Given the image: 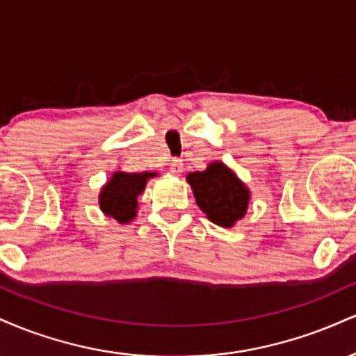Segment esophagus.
I'll use <instances>...</instances> for the list:
<instances>
[{
  "label": "esophagus",
  "instance_id": "obj_1",
  "mask_svg": "<svg viewBox=\"0 0 356 356\" xmlns=\"http://www.w3.org/2000/svg\"><path fill=\"white\" fill-rule=\"evenodd\" d=\"M182 169H184V164L181 159H172V162H170V172L174 175H181Z\"/></svg>",
  "mask_w": 356,
  "mask_h": 356
}]
</instances>
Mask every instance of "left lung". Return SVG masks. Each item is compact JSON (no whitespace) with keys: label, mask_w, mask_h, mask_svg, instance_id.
Segmentation results:
<instances>
[{"label":"left lung","mask_w":356,"mask_h":356,"mask_svg":"<svg viewBox=\"0 0 356 356\" xmlns=\"http://www.w3.org/2000/svg\"><path fill=\"white\" fill-rule=\"evenodd\" d=\"M197 206L220 227H232L246 216L251 191L224 162L214 161L206 170L187 174Z\"/></svg>","instance_id":"1"}]
</instances>
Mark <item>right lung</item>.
<instances>
[{
  "mask_svg": "<svg viewBox=\"0 0 356 356\" xmlns=\"http://www.w3.org/2000/svg\"><path fill=\"white\" fill-rule=\"evenodd\" d=\"M155 172H124L117 170L102 186L99 194L100 211L118 224H127L137 218V197L145 191L147 181L155 177Z\"/></svg>",
  "mask_w": 356,
  "mask_h": 356,
  "instance_id": "right-lung-1",
  "label": "right lung"
}]
</instances>
